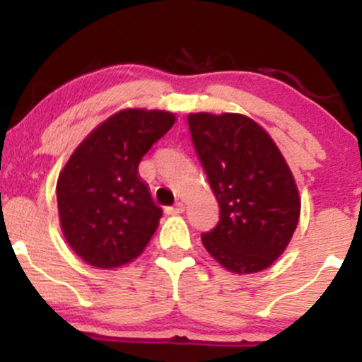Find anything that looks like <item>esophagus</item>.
<instances>
[{"label": "esophagus", "mask_w": 362, "mask_h": 362, "mask_svg": "<svg viewBox=\"0 0 362 362\" xmlns=\"http://www.w3.org/2000/svg\"><path fill=\"white\" fill-rule=\"evenodd\" d=\"M185 210V204L184 203H177V204H173V206H168L166 208V214L168 215H177V214H182V211Z\"/></svg>", "instance_id": "obj_1"}]
</instances>
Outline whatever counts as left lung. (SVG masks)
<instances>
[{
  "mask_svg": "<svg viewBox=\"0 0 362 362\" xmlns=\"http://www.w3.org/2000/svg\"><path fill=\"white\" fill-rule=\"evenodd\" d=\"M187 120L221 208L217 226L202 235L204 249L233 273L266 269L289 245L301 211L286 159L245 115L203 112Z\"/></svg>",
  "mask_w": 362,
  "mask_h": 362,
  "instance_id": "obj_1",
  "label": "left lung"
}]
</instances>
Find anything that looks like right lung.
Returning <instances> with one entry per match:
<instances>
[{"mask_svg": "<svg viewBox=\"0 0 362 362\" xmlns=\"http://www.w3.org/2000/svg\"><path fill=\"white\" fill-rule=\"evenodd\" d=\"M175 124L163 110L113 113L76 147L57 180L63 235L96 268H119L144 252L163 210L138 164Z\"/></svg>", "mask_w": 362, "mask_h": 362, "instance_id": "right-lung-1", "label": "right lung"}]
</instances>
